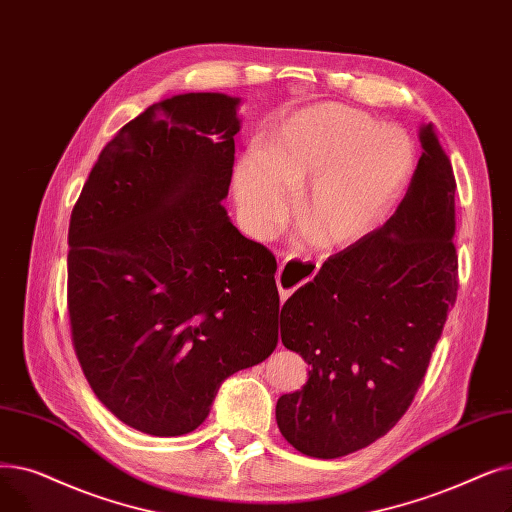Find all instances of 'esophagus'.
I'll list each match as a JSON object with an SVG mask.
<instances>
[{"label":"esophagus","instance_id":"34e87169","mask_svg":"<svg viewBox=\"0 0 512 512\" xmlns=\"http://www.w3.org/2000/svg\"><path fill=\"white\" fill-rule=\"evenodd\" d=\"M314 275H316V271L312 269L310 264H296L294 269H291V273H287V275L283 271V266H279V271H277V287H279L281 302H285L300 285L308 283Z\"/></svg>","mask_w":512,"mask_h":512}]
</instances>
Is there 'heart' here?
<instances>
[{
	"label": "heart",
	"instance_id": "obj_1",
	"mask_svg": "<svg viewBox=\"0 0 512 512\" xmlns=\"http://www.w3.org/2000/svg\"><path fill=\"white\" fill-rule=\"evenodd\" d=\"M412 166L410 137L375 125L364 112L327 104L302 110L266 137L256 156L235 166L233 191L243 223L271 233L302 193L298 218L314 248L352 246L379 227Z\"/></svg>",
	"mask_w": 512,
	"mask_h": 512
}]
</instances>
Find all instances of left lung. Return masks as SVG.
Returning a JSON list of instances; mask_svg holds the SVG:
<instances>
[{"label":"left lung","mask_w":512,"mask_h":512,"mask_svg":"<svg viewBox=\"0 0 512 512\" xmlns=\"http://www.w3.org/2000/svg\"><path fill=\"white\" fill-rule=\"evenodd\" d=\"M389 221L325 260L281 308V342L308 381L277 400V425L306 456L367 448L408 410L456 302L454 170L435 127Z\"/></svg>","instance_id":"1"}]
</instances>
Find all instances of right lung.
I'll list each match as a JSON object with an SVG mask.
<instances>
[{
    "label": "right lung",
    "instance_id": "obj_1",
    "mask_svg": "<svg viewBox=\"0 0 512 512\" xmlns=\"http://www.w3.org/2000/svg\"><path fill=\"white\" fill-rule=\"evenodd\" d=\"M239 97L181 93L102 150L68 227V314L81 369L125 425L175 437L279 339L277 260L243 237L229 193Z\"/></svg>",
    "mask_w": 512,
    "mask_h": 512
}]
</instances>
